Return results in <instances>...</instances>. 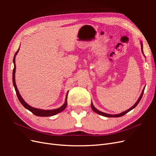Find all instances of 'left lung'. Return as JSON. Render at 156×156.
<instances>
[{"mask_svg":"<svg viewBox=\"0 0 156 156\" xmlns=\"http://www.w3.org/2000/svg\"><path fill=\"white\" fill-rule=\"evenodd\" d=\"M140 45H141V49H142V52H143V43H142V41L140 42ZM143 54H144V53H143ZM144 88H143V92H142V93H141L140 96V97H139V100H138L137 101H136V102L135 103V105H134L133 107H131L130 108H129V109H127V110L125 111L124 112H122V113H120V114H118V115H110V114H107V113L101 112V111H100L99 110H98L96 108L94 107V105H93V104H92V103H91V107H92V109L94 112H95L98 113V114L100 115H101V116H105V117H120V116H124V115H126V113H127L128 112H129L131 110L133 109V108H134L136 105H138V103H139V101H140V100H141V98H142V97H143V93H144Z\"/></svg>","mask_w":156,"mask_h":156,"instance_id":"8db88e82","label":"left lung"}]
</instances>
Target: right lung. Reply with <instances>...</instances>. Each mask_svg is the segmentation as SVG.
<instances>
[{
	"mask_svg": "<svg viewBox=\"0 0 156 156\" xmlns=\"http://www.w3.org/2000/svg\"><path fill=\"white\" fill-rule=\"evenodd\" d=\"M19 49L17 50V51L15 53V55H14V57H13V62L14 64V68L13 70V75H12V81H13V87L15 88L16 90V94L18 98V100H20V103L23 105V106H24V107H25L27 109H28L29 111H30V112H32L33 114L36 116H54L56 114H58V113L62 112V111H64L66 107L67 106V98H68V92L66 94V101L65 103L62 105V106H61L60 107L58 108H56V109H53V110H44V109H40V108H34V107H32L31 106H30L29 105H28L27 103L24 101L23 100V98L21 97V96L20 95V92H19V90H17V86H16V81H15V73H16V56L18 53Z\"/></svg>",
	"mask_w": 156,
	"mask_h": 156,
	"instance_id": "1",
	"label": "right lung"
}]
</instances>
